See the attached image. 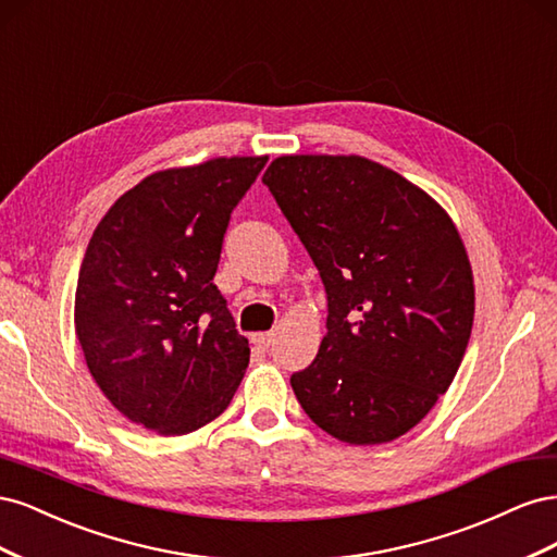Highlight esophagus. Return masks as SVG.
Masks as SVG:
<instances>
[{
    "instance_id": "1",
    "label": "esophagus",
    "mask_w": 557,
    "mask_h": 557,
    "mask_svg": "<svg viewBox=\"0 0 557 557\" xmlns=\"http://www.w3.org/2000/svg\"><path fill=\"white\" fill-rule=\"evenodd\" d=\"M250 342L256 344L258 348L267 350L269 346H272V342H274V334H272V332H258V334H252V339H250Z\"/></svg>"
}]
</instances>
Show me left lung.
Wrapping results in <instances>:
<instances>
[{"label": "left lung", "instance_id": "1", "mask_svg": "<svg viewBox=\"0 0 557 557\" xmlns=\"http://www.w3.org/2000/svg\"><path fill=\"white\" fill-rule=\"evenodd\" d=\"M327 295V334L290 376L339 442H393L453 383L474 323V278L446 211L358 156H283L262 176Z\"/></svg>", "mask_w": 557, "mask_h": 557}]
</instances>
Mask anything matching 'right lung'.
<instances>
[{
	"instance_id": "obj_1",
	"label": "right lung",
	"mask_w": 557,
	"mask_h": 557,
	"mask_svg": "<svg viewBox=\"0 0 557 557\" xmlns=\"http://www.w3.org/2000/svg\"><path fill=\"white\" fill-rule=\"evenodd\" d=\"M267 158L166 170L97 225L76 285V334L95 383L132 423L188 434L221 416L250 348L213 276L230 215Z\"/></svg>"
}]
</instances>
